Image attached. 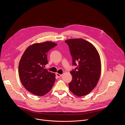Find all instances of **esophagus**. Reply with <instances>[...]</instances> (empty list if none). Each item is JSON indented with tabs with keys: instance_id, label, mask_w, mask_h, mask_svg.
I'll use <instances>...</instances> for the list:
<instances>
[{
	"instance_id": "1",
	"label": "esophagus",
	"mask_w": 125,
	"mask_h": 125,
	"mask_svg": "<svg viewBox=\"0 0 125 125\" xmlns=\"http://www.w3.org/2000/svg\"><path fill=\"white\" fill-rule=\"evenodd\" d=\"M56 76L58 78H60V77H61L62 76V74H58V73H56Z\"/></svg>"
}]
</instances>
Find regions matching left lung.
I'll list each match as a JSON object with an SVG mask.
<instances>
[{"mask_svg":"<svg viewBox=\"0 0 125 125\" xmlns=\"http://www.w3.org/2000/svg\"><path fill=\"white\" fill-rule=\"evenodd\" d=\"M65 42L69 47L73 65L76 66L70 72L73 78L69 83V89L76 96L85 95L93 90L99 79V54L92 44L83 39H70Z\"/></svg>","mask_w":125,"mask_h":125,"instance_id":"left-lung-1","label":"left lung"}]
</instances>
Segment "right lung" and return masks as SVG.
I'll return each mask as SVG.
<instances>
[{
  "mask_svg": "<svg viewBox=\"0 0 125 125\" xmlns=\"http://www.w3.org/2000/svg\"><path fill=\"white\" fill-rule=\"evenodd\" d=\"M57 44L51 42L34 43L28 47L19 64L21 82L29 92L37 96L48 93L55 80V74L44 67L48 63L47 52Z\"/></svg>",
  "mask_w": 125,
  "mask_h": 125,
  "instance_id": "obj_1",
  "label": "right lung"
}]
</instances>
